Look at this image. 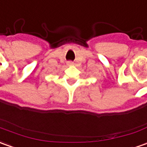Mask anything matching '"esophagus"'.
<instances>
[{
	"instance_id": "34e87169",
	"label": "esophagus",
	"mask_w": 147,
	"mask_h": 147,
	"mask_svg": "<svg viewBox=\"0 0 147 147\" xmlns=\"http://www.w3.org/2000/svg\"><path fill=\"white\" fill-rule=\"evenodd\" d=\"M67 65H69V66H71V65H73V64H74V63H73V62H71V61H68V62H67Z\"/></svg>"
}]
</instances>
